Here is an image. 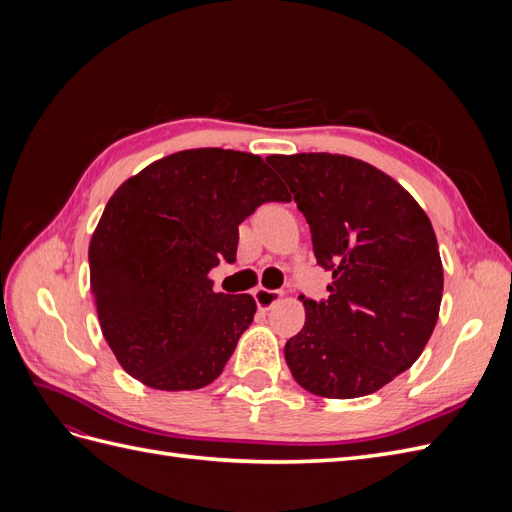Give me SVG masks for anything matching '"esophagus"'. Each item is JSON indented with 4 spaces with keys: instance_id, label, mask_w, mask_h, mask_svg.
Returning <instances> with one entry per match:
<instances>
[{
    "instance_id": "34e87169",
    "label": "esophagus",
    "mask_w": 512,
    "mask_h": 512,
    "mask_svg": "<svg viewBox=\"0 0 512 512\" xmlns=\"http://www.w3.org/2000/svg\"><path fill=\"white\" fill-rule=\"evenodd\" d=\"M282 290H269V288H256L254 290V299H256V305L260 309H271L277 301L282 299Z\"/></svg>"
}]
</instances>
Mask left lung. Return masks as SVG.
I'll use <instances>...</instances> for the list:
<instances>
[{"label": "left lung", "mask_w": 512, "mask_h": 512, "mask_svg": "<svg viewBox=\"0 0 512 512\" xmlns=\"http://www.w3.org/2000/svg\"><path fill=\"white\" fill-rule=\"evenodd\" d=\"M312 232L329 299H305L284 346L305 391L352 399L412 367L438 322L444 273L421 205L376 166L337 153L269 156Z\"/></svg>", "instance_id": "1"}]
</instances>
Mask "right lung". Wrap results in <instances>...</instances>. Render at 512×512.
I'll return each mask as SVG.
<instances>
[{
  "mask_svg": "<svg viewBox=\"0 0 512 512\" xmlns=\"http://www.w3.org/2000/svg\"><path fill=\"white\" fill-rule=\"evenodd\" d=\"M288 198L265 160L220 147L173 153L119 185L89 243V282L132 378L194 391L222 374L256 301L215 292L209 271L235 262L247 215Z\"/></svg>",
  "mask_w": 512,
  "mask_h": 512,
  "instance_id": "right-lung-1",
  "label": "right lung"
}]
</instances>
